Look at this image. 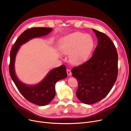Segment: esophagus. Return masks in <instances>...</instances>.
I'll use <instances>...</instances> for the list:
<instances>
[{"mask_svg":"<svg viewBox=\"0 0 131 131\" xmlns=\"http://www.w3.org/2000/svg\"><path fill=\"white\" fill-rule=\"evenodd\" d=\"M67 74L68 75V76H70V75H72V72L70 70H67Z\"/></svg>","mask_w":131,"mask_h":131,"instance_id":"obj_1","label":"esophagus"}]
</instances>
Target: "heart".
Here are the masks:
<instances>
[{"label":"heart","instance_id":"b5f03b06","mask_svg":"<svg viewBox=\"0 0 131 131\" xmlns=\"http://www.w3.org/2000/svg\"><path fill=\"white\" fill-rule=\"evenodd\" d=\"M94 47V41L89 34L74 32L64 37L60 41L59 49L61 53L69 55L70 63L79 65L88 59Z\"/></svg>","mask_w":131,"mask_h":131}]
</instances>
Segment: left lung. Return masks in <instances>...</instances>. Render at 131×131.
<instances>
[{
  "label": "left lung",
  "instance_id": "8db88e82",
  "mask_svg": "<svg viewBox=\"0 0 131 131\" xmlns=\"http://www.w3.org/2000/svg\"><path fill=\"white\" fill-rule=\"evenodd\" d=\"M98 39L92 57L72 70L77 79L78 98L84 104H93L111 91L118 75V54L111 39L104 33L92 29Z\"/></svg>",
  "mask_w": 131,
  "mask_h": 131
}]
</instances>
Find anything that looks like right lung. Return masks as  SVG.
I'll return each instance as SVG.
<instances>
[{
    "instance_id": "right-lung-1",
    "label": "right lung",
    "mask_w": 131,
    "mask_h": 131,
    "mask_svg": "<svg viewBox=\"0 0 131 131\" xmlns=\"http://www.w3.org/2000/svg\"><path fill=\"white\" fill-rule=\"evenodd\" d=\"M53 29L48 27H32L23 32L13 46L10 52L9 73L17 88L23 97L29 101L38 106L48 105L55 96V84L60 80L67 77L66 66L62 65L48 73L39 83L29 85L20 81L15 72V61L20 46L33 38L48 35Z\"/></svg>"
}]
</instances>
